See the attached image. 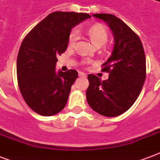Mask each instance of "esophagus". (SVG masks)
Instances as JSON below:
<instances>
[{
  "instance_id": "1",
  "label": "esophagus",
  "mask_w": 160,
  "mask_h": 160,
  "mask_svg": "<svg viewBox=\"0 0 160 160\" xmlns=\"http://www.w3.org/2000/svg\"><path fill=\"white\" fill-rule=\"evenodd\" d=\"M79 76H80V77H86V75H85L84 72L79 71Z\"/></svg>"
}]
</instances>
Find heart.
Returning a JSON list of instances; mask_svg holds the SVG:
<instances>
[{
    "instance_id": "obj_1",
    "label": "heart",
    "mask_w": 160,
    "mask_h": 160,
    "mask_svg": "<svg viewBox=\"0 0 160 160\" xmlns=\"http://www.w3.org/2000/svg\"><path fill=\"white\" fill-rule=\"evenodd\" d=\"M86 32L91 41L98 47L105 45L109 38V33L106 27L101 24H95L94 26H90L87 29ZM79 37H80V33L78 29H73L68 36V46L74 47L76 41L79 40Z\"/></svg>"
}]
</instances>
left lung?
<instances>
[{"instance_id":"1","label":"left lung","mask_w":160,"mask_h":160,"mask_svg":"<svg viewBox=\"0 0 160 160\" xmlns=\"http://www.w3.org/2000/svg\"><path fill=\"white\" fill-rule=\"evenodd\" d=\"M113 31L114 46L102 65L109 79L101 80L90 74L87 102L95 112L107 117L118 116L133 105L141 92L146 77V58L140 39L124 21L111 14H94Z\"/></svg>"}]
</instances>
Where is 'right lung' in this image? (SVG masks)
Masks as SVG:
<instances>
[{
	"mask_svg": "<svg viewBox=\"0 0 160 160\" xmlns=\"http://www.w3.org/2000/svg\"><path fill=\"white\" fill-rule=\"evenodd\" d=\"M90 17L87 13L52 12L24 38L17 55V81L24 100L34 112L51 116L65 108L78 72L56 73L55 63L67 49L71 29Z\"/></svg>",
	"mask_w": 160,
	"mask_h": 160,
	"instance_id": "obj_1",
	"label": "right lung"
}]
</instances>
